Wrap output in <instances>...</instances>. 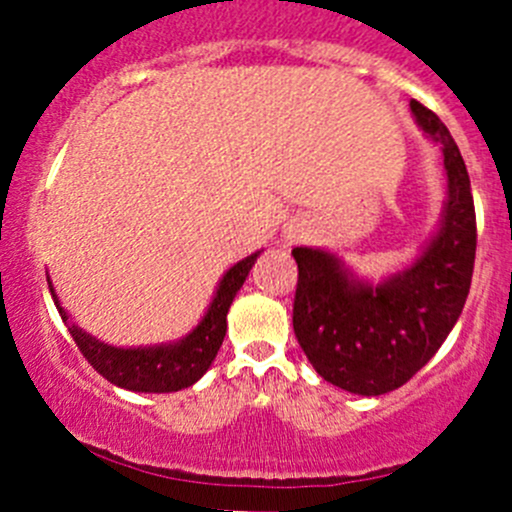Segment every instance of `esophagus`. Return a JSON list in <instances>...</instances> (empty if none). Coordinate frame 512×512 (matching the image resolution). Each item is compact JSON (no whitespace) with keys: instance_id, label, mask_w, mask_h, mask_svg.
<instances>
[{"instance_id":"1","label":"esophagus","mask_w":512,"mask_h":512,"mask_svg":"<svg viewBox=\"0 0 512 512\" xmlns=\"http://www.w3.org/2000/svg\"><path fill=\"white\" fill-rule=\"evenodd\" d=\"M299 232H302V230H299V225H292V227H289V230H287V240L292 242L294 237H299Z\"/></svg>"}]
</instances>
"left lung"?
<instances>
[{
    "instance_id": "8db88e82",
    "label": "left lung",
    "mask_w": 512,
    "mask_h": 512,
    "mask_svg": "<svg viewBox=\"0 0 512 512\" xmlns=\"http://www.w3.org/2000/svg\"><path fill=\"white\" fill-rule=\"evenodd\" d=\"M411 113L441 146L446 200L441 223L409 267L381 282L356 277L339 255L294 247L299 267L292 324L319 376L349 394L381 396L404 386L441 349L471 289L476 208L461 151L441 118L418 101Z\"/></svg>"
}]
</instances>
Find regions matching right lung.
Instances as JSON below:
<instances>
[{"instance_id": "right-lung-1", "label": "right lung", "mask_w": 512, "mask_h": 512, "mask_svg": "<svg viewBox=\"0 0 512 512\" xmlns=\"http://www.w3.org/2000/svg\"><path fill=\"white\" fill-rule=\"evenodd\" d=\"M260 252L262 250L252 252L225 272L198 327H193L185 337L175 339V342L153 344V347H113V344L96 339L94 334L84 332L79 324L71 322L69 312L61 307L54 285H51L49 277L46 280H49L51 297H54L61 319L69 327L76 347L81 349V354L89 359V364L103 379L121 386V389L141 391V394H170V391L193 386L210 369L227 332V309H230L235 294L240 292L242 282L250 275Z\"/></svg>"}]
</instances>
